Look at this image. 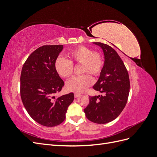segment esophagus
Masks as SVG:
<instances>
[{"label":"esophagus","instance_id":"obj_1","mask_svg":"<svg viewBox=\"0 0 157 157\" xmlns=\"http://www.w3.org/2000/svg\"><path fill=\"white\" fill-rule=\"evenodd\" d=\"M74 96H75V98H78V97H80V94H78V93H75Z\"/></svg>","mask_w":157,"mask_h":157}]
</instances>
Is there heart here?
Here are the masks:
<instances>
[{"label": "heart", "instance_id": "b5f03b06", "mask_svg": "<svg viewBox=\"0 0 157 157\" xmlns=\"http://www.w3.org/2000/svg\"><path fill=\"white\" fill-rule=\"evenodd\" d=\"M69 59L59 57L56 60V70L61 77H70L73 73V65H81L80 77H73L66 83V88L69 92L80 93L84 92L93 83V79L88 74L98 77L102 72L104 66L103 55L99 52L93 50L84 46H80L68 54Z\"/></svg>", "mask_w": 157, "mask_h": 157}]
</instances>
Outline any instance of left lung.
I'll use <instances>...</instances> for the list:
<instances>
[{
	"mask_svg": "<svg viewBox=\"0 0 157 157\" xmlns=\"http://www.w3.org/2000/svg\"><path fill=\"white\" fill-rule=\"evenodd\" d=\"M103 50L105 61L102 72L93 88L104 96H89L84 109L86 118L97 124L115 120L125 107L130 92V79L125 65L112 47L101 42H93Z\"/></svg>",
	"mask_w": 157,
	"mask_h": 157,
	"instance_id": "1",
	"label": "left lung"
}]
</instances>
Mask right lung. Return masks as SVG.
<instances>
[{
    "instance_id": "1",
    "label": "right lung",
    "mask_w": 157,
    "mask_h": 157,
    "mask_svg": "<svg viewBox=\"0 0 157 157\" xmlns=\"http://www.w3.org/2000/svg\"><path fill=\"white\" fill-rule=\"evenodd\" d=\"M63 45H44L28 57L20 77L21 98L27 113L39 124L58 126L65 119V114L73 101L74 94L56 98L64 86L55 68L56 60Z\"/></svg>"
}]
</instances>
